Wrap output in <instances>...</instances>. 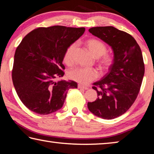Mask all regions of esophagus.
Segmentation results:
<instances>
[{
    "instance_id": "obj_1",
    "label": "esophagus",
    "mask_w": 154,
    "mask_h": 154,
    "mask_svg": "<svg viewBox=\"0 0 154 154\" xmlns=\"http://www.w3.org/2000/svg\"><path fill=\"white\" fill-rule=\"evenodd\" d=\"M78 88H80V89H83V90H88V87L83 86V85H81V84L78 85Z\"/></svg>"
}]
</instances>
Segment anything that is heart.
I'll use <instances>...</instances> for the list:
<instances>
[{
	"mask_svg": "<svg viewBox=\"0 0 154 154\" xmlns=\"http://www.w3.org/2000/svg\"><path fill=\"white\" fill-rule=\"evenodd\" d=\"M85 45L90 54L98 58V64L102 71H105L111 66L113 62V57L106 54V47L102 41L96 38H89L85 41ZM77 48V44L72 43L66 49L64 56V61L68 65H71L73 62V56ZM70 79L83 85H86L98 77V72L94 69L79 68L69 72Z\"/></svg>",
	"mask_w": 154,
	"mask_h": 154,
	"instance_id": "obj_1",
	"label": "heart"
}]
</instances>
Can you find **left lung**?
Instances as JSON below:
<instances>
[{
    "label": "left lung",
    "instance_id": "8db88e82",
    "mask_svg": "<svg viewBox=\"0 0 154 154\" xmlns=\"http://www.w3.org/2000/svg\"><path fill=\"white\" fill-rule=\"evenodd\" d=\"M89 32L111 46L114 56L109 72L93 83L98 98L88 102V107L98 118H116L128 110L139 94L145 73L142 52L131 35L113 26L93 27Z\"/></svg>",
    "mask_w": 154,
    "mask_h": 154
}]
</instances>
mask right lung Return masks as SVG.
<instances>
[{
	"label": "right lung",
	"mask_w": 154,
	"mask_h": 154,
	"mask_svg": "<svg viewBox=\"0 0 154 154\" xmlns=\"http://www.w3.org/2000/svg\"><path fill=\"white\" fill-rule=\"evenodd\" d=\"M84 32L83 27H40L21 41L15 50L12 80L21 101L30 111L54 113L62 107L68 90L77 88L73 81L55 79L64 75L66 49Z\"/></svg>",
	"instance_id": "1"
}]
</instances>
